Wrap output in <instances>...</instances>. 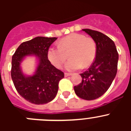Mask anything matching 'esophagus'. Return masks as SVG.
<instances>
[{"mask_svg":"<svg viewBox=\"0 0 131 131\" xmlns=\"http://www.w3.org/2000/svg\"><path fill=\"white\" fill-rule=\"evenodd\" d=\"M64 75L65 77H68V76L71 75V73H65Z\"/></svg>","mask_w":131,"mask_h":131,"instance_id":"obj_1","label":"esophagus"}]
</instances>
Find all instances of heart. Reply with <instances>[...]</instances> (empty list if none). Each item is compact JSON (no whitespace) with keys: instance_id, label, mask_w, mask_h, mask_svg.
I'll use <instances>...</instances> for the list:
<instances>
[{"instance_id":"1","label":"heart","mask_w":131,"mask_h":131,"mask_svg":"<svg viewBox=\"0 0 131 131\" xmlns=\"http://www.w3.org/2000/svg\"><path fill=\"white\" fill-rule=\"evenodd\" d=\"M70 60L66 63L68 71H73L88 67L93 62L96 54L95 42L84 35L71 33L60 40L58 47H52L48 49L47 56L49 61L56 68H60L67 59L65 53L69 51Z\"/></svg>"}]
</instances>
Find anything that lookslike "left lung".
I'll list each match as a JSON object with an SVG mask.
<instances>
[{"label": "left lung", "instance_id": "left-lung-1", "mask_svg": "<svg viewBox=\"0 0 131 131\" xmlns=\"http://www.w3.org/2000/svg\"><path fill=\"white\" fill-rule=\"evenodd\" d=\"M83 31L94 40L96 54L91 66L80 74L82 82L74 86V91L79 98L92 100L102 96L111 86L117 71L119 54L114 42L107 36L89 29Z\"/></svg>", "mask_w": 131, "mask_h": 131}]
</instances>
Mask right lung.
I'll return each mask as SVG.
<instances>
[{
    "label": "right lung",
    "instance_id": "obj_1",
    "mask_svg": "<svg viewBox=\"0 0 131 131\" xmlns=\"http://www.w3.org/2000/svg\"><path fill=\"white\" fill-rule=\"evenodd\" d=\"M56 37H37L22 42L12 58L11 77L16 91L27 101L35 104L50 102L56 97L58 83L64 77L62 71L51 64L47 52ZM35 55L38 65L33 76L24 75L20 65L26 56Z\"/></svg>",
    "mask_w": 131,
    "mask_h": 131
}]
</instances>
